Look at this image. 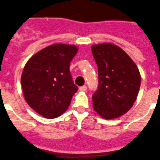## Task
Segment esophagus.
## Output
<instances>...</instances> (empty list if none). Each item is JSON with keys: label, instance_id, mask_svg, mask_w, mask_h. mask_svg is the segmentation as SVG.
<instances>
[{"label": "esophagus", "instance_id": "1", "mask_svg": "<svg viewBox=\"0 0 160 160\" xmlns=\"http://www.w3.org/2000/svg\"><path fill=\"white\" fill-rule=\"evenodd\" d=\"M79 90H80V91H82V92L86 91V90H87V87H86L85 85H83V86H82V87H80V88H79Z\"/></svg>", "mask_w": 160, "mask_h": 160}]
</instances>
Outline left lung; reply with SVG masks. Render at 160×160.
I'll return each instance as SVG.
<instances>
[{
    "label": "left lung",
    "instance_id": "left-lung-1",
    "mask_svg": "<svg viewBox=\"0 0 160 160\" xmlns=\"http://www.w3.org/2000/svg\"><path fill=\"white\" fill-rule=\"evenodd\" d=\"M98 66V89L92 95L94 111L106 119L122 116L132 107L141 86L137 66L112 43L92 45Z\"/></svg>",
    "mask_w": 160,
    "mask_h": 160
}]
</instances>
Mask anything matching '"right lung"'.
<instances>
[{
  "instance_id": "obj_1",
  "label": "right lung",
  "mask_w": 160,
  "mask_h": 160,
  "mask_svg": "<svg viewBox=\"0 0 160 160\" xmlns=\"http://www.w3.org/2000/svg\"><path fill=\"white\" fill-rule=\"evenodd\" d=\"M78 47L56 43L34 54L25 64L21 85L27 104L46 118H55L68 109L78 91L70 63Z\"/></svg>"
}]
</instances>
